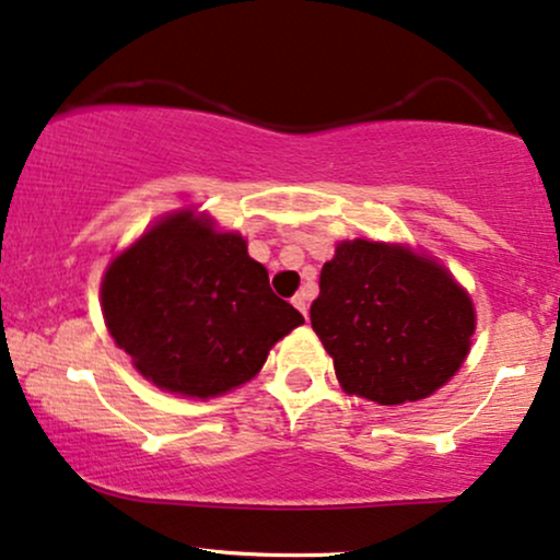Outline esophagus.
I'll return each mask as SVG.
<instances>
[{"mask_svg": "<svg viewBox=\"0 0 560 560\" xmlns=\"http://www.w3.org/2000/svg\"><path fill=\"white\" fill-rule=\"evenodd\" d=\"M293 306L299 308V312L303 314V319L308 322V295H306V291H301V293L293 295Z\"/></svg>", "mask_w": 560, "mask_h": 560, "instance_id": "34e87169", "label": "esophagus"}]
</instances>
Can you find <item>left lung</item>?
<instances>
[{
	"label": "left lung",
	"instance_id": "obj_1",
	"mask_svg": "<svg viewBox=\"0 0 560 560\" xmlns=\"http://www.w3.org/2000/svg\"><path fill=\"white\" fill-rule=\"evenodd\" d=\"M312 327L348 395L402 405L433 395L457 374L475 312L436 261L358 238L337 246L322 267Z\"/></svg>",
	"mask_w": 560,
	"mask_h": 560
}]
</instances>
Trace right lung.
Wrapping results in <instances>:
<instances>
[{"label":"right lung","instance_id":"add662e5","mask_svg":"<svg viewBox=\"0 0 560 560\" xmlns=\"http://www.w3.org/2000/svg\"><path fill=\"white\" fill-rule=\"evenodd\" d=\"M103 316L119 348L161 389L215 397L257 376L303 316L269 288L236 233L191 212L150 228L108 267Z\"/></svg>","mask_w":560,"mask_h":560}]
</instances>
